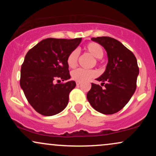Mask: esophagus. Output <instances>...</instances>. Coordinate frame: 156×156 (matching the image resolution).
Masks as SVG:
<instances>
[{
    "label": "esophagus",
    "mask_w": 156,
    "mask_h": 156,
    "mask_svg": "<svg viewBox=\"0 0 156 156\" xmlns=\"http://www.w3.org/2000/svg\"><path fill=\"white\" fill-rule=\"evenodd\" d=\"M76 85H77V86H79V85H80V82L76 81Z\"/></svg>",
    "instance_id": "34e87169"
}]
</instances>
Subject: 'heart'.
<instances>
[{"label":"heart","mask_w":156,"mask_h":156,"mask_svg":"<svg viewBox=\"0 0 156 156\" xmlns=\"http://www.w3.org/2000/svg\"><path fill=\"white\" fill-rule=\"evenodd\" d=\"M84 50L90 53L93 57L95 58H101L103 57V49L98 43L96 42H90L87 44L84 47ZM78 53L76 51H73L68 55L67 58V63L68 67L69 68H74L76 67L77 63H78ZM97 73L94 70H86L83 69H78L76 70L73 71L71 73V76L73 80H76L78 82H85L89 80L91 78L95 77Z\"/></svg>","instance_id":"b5f03b06"}]
</instances>
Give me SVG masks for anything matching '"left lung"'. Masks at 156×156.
Returning a JSON list of instances; mask_svg holds the SVG:
<instances>
[{
  "label": "left lung",
  "instance_id": "1",
  "mask_svg": "<svg viewBox=\"0 0 156 156\" xmlns=\"http://www.w3.org/2000/svg\"><path fill=\"white\" fill-rule=\"evenodd\" d=\"M105 48L108 64L105 72L97 80L104 84L102 88L92 83L87 93V100L98 112L112 114L125 106L136 89L139 69L135 55L119 41L108 37L91 39Z\"/></svg>",
  "mask_w": 156,
  "mask_h": 156
}]
</instances>
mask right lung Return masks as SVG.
I'll use <instances>...</instances> for the list:
<instances>
[{"label": "right lung", "instance_id": "add662e5", "mask_svg": "<svg viewBox=\"0 0 156 156\" xmlns=\"http://www.w3.org/2000/svg\"><path fill=\"white\" fill-rule=\"evenodd\" d=\"M81 40L48 38L26 53L20 84L30 105L42 115H55L67 105L69 94L76 87V82L55 84L54 81L70 78L67 56Z\"/></svg>", "mask_w": 156, "mask_h": 156}]
</instances>
